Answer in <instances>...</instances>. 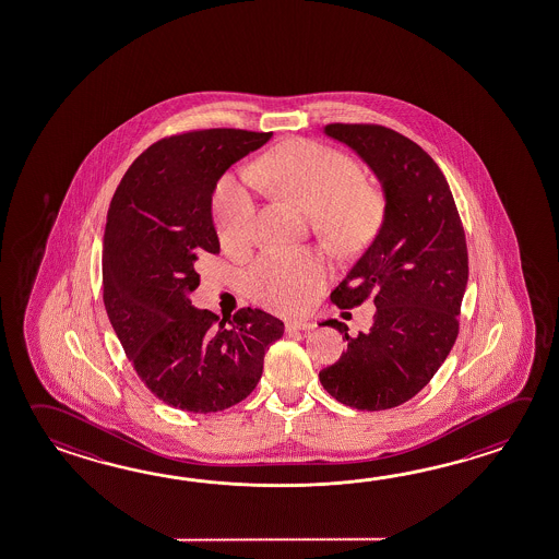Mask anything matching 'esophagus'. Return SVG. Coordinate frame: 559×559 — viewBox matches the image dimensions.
<instances>
[{"instance_id": "obj_1", "label": "esophagus", "mask_w": 559, "mask_h": 559, "mask_svg": "<svg viewBox=\"0 0 559 559\" xmlns=\"http://www.w3.org/2000/svg\"><path fill=\"white\" fill-rule=\"evenodd\" d=\"M314 328H317V324H312V322H288L286 324L288 332H310Z\"/></svg>"}]
</instances>
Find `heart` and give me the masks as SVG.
<instances>
[{
    "label": "heart",
    "mask_w": 559,
    "mask_h": 559,
    "mask_svg": "<svg viewBox=\"0 0 559 559\" xmlns=\"http://www.w3.org/2000/svg\"><path fill=\"white\" fill-rule=\"evenodd\" d=\"M257 178L317 215L320 231L332 241H361L380 223V191L359 183L358 162L332 147L308 140L286 142L261 159ZM254 190L251 171L225 176L217 186L215 223L222 241L229 247H242L253 235ZM324 281L326 264L320 254L298 249H269L247 273L254 300L283 314L306 308Z\"/></svg>",
    "instance_id": "obj_1"
}]
</instances>
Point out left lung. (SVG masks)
Here are the masks:
<instances>
[{"label":"left lung","instance_id":"obj_1","mask_svg":"<svg viewBox=\"0 0 559 559\" xmlns=\"http://www.w3.org/2000/svg\"><path fill=\"white\" fill-rule=\"evenodd\" d=\"M324 134L352 147L381 183L380 231L332 293L337 308L373 300L369 332L326 320L348 340L334 366L320 371L334 400L383 412L431 381L459 336L468 254L453 193L431 156L413 140L376 124H328Z\"/></svg>","mask_w":559,"mask_h":559}]
</instances>
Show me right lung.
<instances>
[{
  "label": "right lung",
  "mask_w": 559,
  "mask_h": 559,
  "mask_svg": "<svg viewBox=\"0 0 559 559\" xmlns=\"http://www.w3.org/2000/svg\"><path fill=\"white\" fill-rule=\"evenodd\" d=\"M271 136L213 128L164 138L134 159L110 201L106 314L140 380L181 412H223L245 400L263 376L264 352L285 334L259 308H241L225 326L190 300L201 257L219 253L211 215L217 181Z\"/></svg>",
  "instance_id": "right-lung-1"
}]
</instances>
